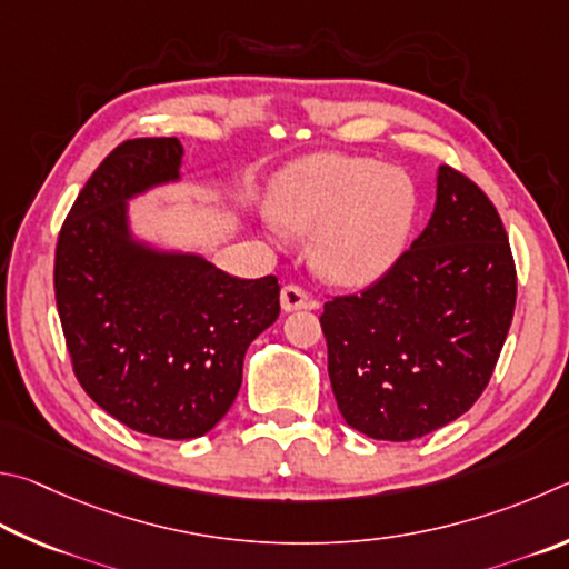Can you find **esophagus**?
<instances>
[{
    "label": "esophagus",
    "mask_w": 569,
    "mask_h": 569,
    "mask_svg": "<svg viewBox=\"0 0 569 569\" xmlns=\"http://www.w3.org/2000/svg\"><path fill=\"white\" fill-rule=\"evenodd\" d=\"M279 305H282L284 312H297V310H317V302L310 300L302 287L297 284H284L282 292H279Z\"/></svg>",
    "instance_id": "obj_1"
}]
</instances>
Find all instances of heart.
Wrapping results in <instances>:
<instances>
[{
    "label": "heart",
    "instance_id": "heart-1",
    "mask_svg": "<svg viewBox=\"0 0 569 569\" xmlns=\"http://www.w3.org/2000/svg\"><path fill=\"white\" fill-rule=\"evenodd\" d=\"M410 179L377 159L312 154L277 179L269 217L310 238V262L325 282L362 287L400 259L415 222Z\"/></svg>",
    "mask_w": 569,
    "mask_h": 569
}]
</instances>
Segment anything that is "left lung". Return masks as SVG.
Returning <instances> with one entry per match:
<instances>
[{
  "mask_svg": "<svg viewBox=\"0 0 569 569\" xmlns=\"http://www.w3.org/2000/svg\"><path fill=\"white\" fill-rule=\"evenodd\" d=\"M515 297L500 214L440 164L425 232L370 290L325 305L327 372L345 422L390 442L455 422L490 382Z\"/></svg>",
  "mask_w": 569,
  "mask_h": 569,
  "instance_id": "left-lung-1",
  "label": "left lung"
}]
</instances>
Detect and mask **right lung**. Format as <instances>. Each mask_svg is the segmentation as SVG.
Returning a JSON list of instances; mask_svg holds the SVG:
<instances>
[{
    "label": "right lung",
    "mask_w": 569,
    "mask_h": 569,
    "mask_svg": "<svg viewBox=\"0 0 569 569\" xmlns=\"http://www.w3.org/2000/svg\"><path fill=\"white\" fill-rule=\"evenodd\" d=\"M177 137L119 144L59 232L57 310L84 392L129 430L194 440L242 385L247 347L279 317L277 277L237 279L194 249L134 232L132 204L182 184Z\"/></svg>",
    "instance_id": "right-lung-1"
}]
</instances>
